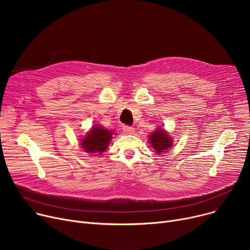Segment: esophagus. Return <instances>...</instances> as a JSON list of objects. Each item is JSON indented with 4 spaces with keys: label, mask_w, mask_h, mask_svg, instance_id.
<instances>
[{
    "label": "esophagus",
    "mask_w": 250,
    "mask_h": 250,
    "mask_svg": "<svg viewBox=\"0 0 250 250\" xmlns=\"http://www.w3.org/2000/svg\"><path fill=\"white\" fill-rule=\"evenodd\" d=\"M123 128H124V132L125 134H133L135 132V128L132 127V126H129V125H124Z\"/></svg>",
    "instance_id": "esophagus-1"
}]
</instances>
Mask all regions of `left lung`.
Instances as JSON below:
<instances>
[{
  "instance_id": "8db88e82",
  "label": "left lung",
  "mask_w": 250,
  "mask_h": 250,
  "mask_svg": "<svg viewBox=\"0 0 250 250\" xmlns=\"http://www.w3.org/2000/svg\"><path fill=\"white\" fill-rule=\"evenodd\" d=\"M150 143L152 148L157 153L166 152L172 145L171 137H169L164 129H156L155 132L150 136Z\"/></svg>"
}]
</instances>
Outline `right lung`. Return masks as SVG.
<instances>
[{
  "instance_id": "1",
  "label": "right lung",
  "mask_w": 250,
  "mask_h": 250,
  "mask_svg": "<svg viewBox=\"0 0 250 250\" xmlns=\"http://www.w3.org/2000/svg\"><path fill=\"white\" fill-rule=\"evenodd\" d=\"M113 133L100 125H95L82 140L81 146L87 153L101 154L107 149Z\"/></svg>"
}]
</instances>
